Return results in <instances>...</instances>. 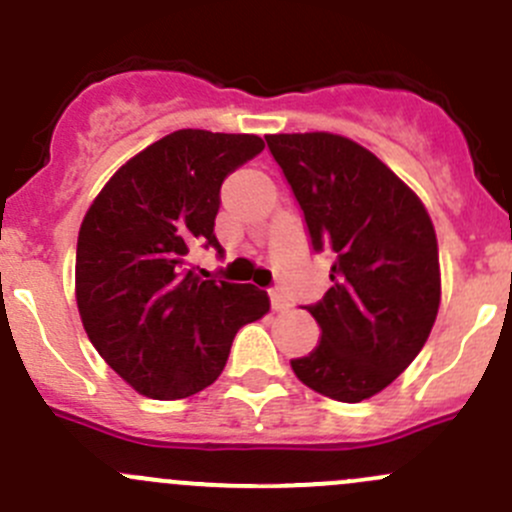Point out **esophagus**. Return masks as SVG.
Returning a JSON list of instances; mask_svg holds the SVG:
<instances>
[{"label": "esophagus", "mask_w": 512, "mask_h": 512, "mask_svg": "<svg viewBox=\"0 0 512 512\" xmlns=\"http://www.w3.org/2000/svg\"><path fill=\"white\" fill-rule=\"evenodd\" d=\"M270 304L275 312H285V309H289V299L280 292V289H270Z\"/></svg>", "instance_id": "esophagus-1"}]
</instances>
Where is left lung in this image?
<instances>
[{
  "mask_svg": "<svg viewBox=\"0 0 512 512\" xmlns=\"http://www.w3.org/2000/svg\"><path fill=\"white\" fill-rule=\"evenodd\" d=\"M302 208L314 252L334 257L332 287L307 312L319 344L292 359L304 386L359 404L426 344L441 302L433 223L374 153L334 133L265 136Z\"/></svg>",
  "mask_w": 512,
  "mask_h": 512,
  "instance_id": "left-lung-1",
  "label": "left lung"
}]
</instances>
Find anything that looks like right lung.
I'll list each match as a JSON object with an SVG mask.
<instances>
[{
    "label": "right lung",
    "instance_id": "right-lung-1",
    "mask_svg": "<svg viewBox=\"0 0 512 512\" xmlns=\"http://www.w3.org/2000/svg\"><path fill=\"white\" fill-rule=\"evenodd\" d=\"M250 133L185 128L116 170L76 242V302L96 352L158 401L193 396L225 369L232 339L270 309L265 289L205 280L188 262L213 247L225 178L262 153Z\"/></svg>",
    "mask_w": 512,
    "mask_h": 512
}]
</instances>
